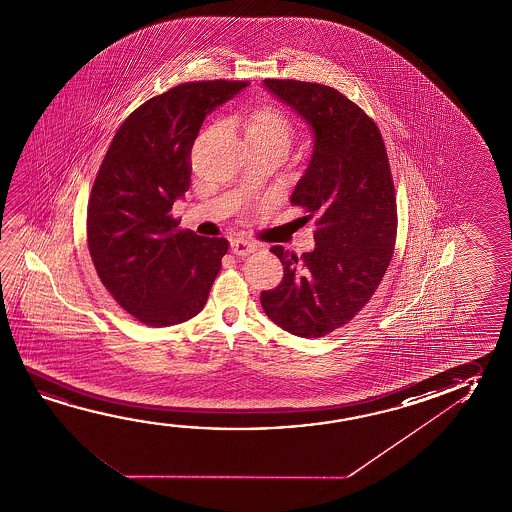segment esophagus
Masks as SVG:
<instances>
[{"label": "esophagus", "instance_id": "esophagus-1", "mask_svg": "<svg viewBox=\"0 0 512 512\" xmlns=\"http://www.w3.org/2000/svg\"><path fill=\"white\" fill-rule=\"evenodd\" d=\"M230 248H232L234 255H243L244 257V255H250V253L255 252L257 244L248 241V239H232Z\"/></svg>", "mask_w": 512, "mask_h": 512}]
</instances>
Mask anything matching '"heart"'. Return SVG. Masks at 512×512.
Masks as SVG:
<instances>
[{
  "mask_svg": "<svg viewBox=\"0 0 512 512\" xmlns=\"http://www.w3.org/2000/svg\"><path fill=\"white\" fill-rule=\"evenodd\" d=\"M241 125L250 148L282 146L287 150L293 139V121L284 110L271 103H262L250 110Z\"/></svg>",
  "mask_w": 512,
  "mask_h": 512,
  "instance_id": "heart-1",
  "label": "heart"
}]
</instances>
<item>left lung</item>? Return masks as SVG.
<instances>
[{
  "label": "left lung",
  "mask_w": 512,
  "mask_h": 512,
  "mask_svg": "<svg viewBox=\"0 0 512 512\" xmlns=\"http://www.w3.org/2000/svg\"><path fill=\"white\" fill-rule=\"evenodd\" d=\"M269 93L314 135L291 203L314 218L316 246L300 257L273 246L282 282L260 293L268 318L298 337H323L352 321L386 275L396 241V196L375 121L328 85L275 80Z\"/></svg>",
  "instance_id": "1"
}]
</instances>
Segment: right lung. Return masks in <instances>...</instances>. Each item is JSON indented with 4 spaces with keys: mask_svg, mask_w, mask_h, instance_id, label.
Segmentation results:
<instances>
[{
    "mask_svg": "<svg viewBox=\"0 0 512 512\" xmlns=\"http://www.w3.org/2000/svg\"><path fill=\"white\" fill-rule=\"evenodd\" d=\"M248 82H187L135 109L119 126L87 205V243L101 284L148 327L202 312L228 252L223 237L180 230L171 216L191 184L203 119Z\"/></svg>",
    "mask_w": 512,
    "mask_h": 512,
    "instance_id": "right-lung-1",
    "label": "right lung"
}]
</instances>
